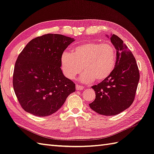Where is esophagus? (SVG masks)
I'll return each instance as SVG.
<instances>
[{
	"label": "esophagus",
	"instance_id": "34e87169",
	"mask_svg": "<svg viewBox=\"0 0 154 154\" xmlns=\"http://www.w3.org/2000/svg\"><path fill=\"white\" fill-rule=\"evenodd\" d=\"M76 89L79 91V90H83L84 89V86L82 85H76Z\"/></svg>",
	"mask_w": 154,
	"mask_h": 154
}]
</instances>
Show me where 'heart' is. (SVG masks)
<instances>
[{
	"label": "heart",
	"instance_id": "heart-1",
	"mask_svg": "<svg viewBox=\"0 0 154 154\" xmlns=\"http://www.w3.org/2000/svg\"><path fill=\"white\" fill-rule=\"evenodd\" d=\"M116 61V50L109 43H84L74 48L72 52H64L60 58L62 70L69 79L75 78L84 67L85 70L80 80L85 83L94 79L98 82L104 80L113 72Z\"/></svg>",
	"mask_w": 154,
	"mask_h": 154
}]
</instances>
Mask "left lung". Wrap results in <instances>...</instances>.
<instances>
[{
  "mask_svg": "<svg viewBox=\"0 0 154 154\" xmlns=\"http://www.w3.org/2000/svg\"><path fill=\"white\" fill-rule=\"evenodd\" d=\"M106 37L117 51L116 65L109 77L92 86L96 97L89 106L98 114L113 116L131 105L140 76L135 58L123 41L115 34Z\"/></svg>",
  "mask_w": 154,
  "mask_h": 154,
  "instance_id": "left-lung-1",
  "label": "left lung"
}]
</instances>
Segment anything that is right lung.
Listing matches in <instances>:
<instances>
[{
    "instance_id": "1",
    "label": "right lung",
    "mask_w": 154,
    "mask_h": 154,
    "mask_svg": "<svg viewBox=\"0 0 154 154\" xmlns=\"http://www.w3.org/2000/svg\"><path fill=\"white\" fill-rule=\"evenodd\" d=\"M74 40L61 34H45L31 40L20 53L13 85L24 111L38 117L51 115L76 91L75 84L60 68L61 54Z\"/></svg>"
}]
</instances>
